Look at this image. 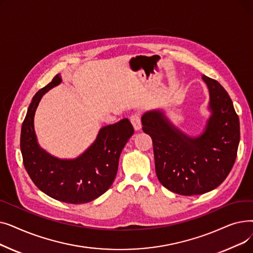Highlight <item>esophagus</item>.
<instances>
[{
    "instance_id": "1",
    "label": "esophagus",
    "mask_w": 253,
    "mask_h": 253,
    "mask_svg": "<svg viewBox=\"0 0 253 253\" xmlns=\"http://www.w3.org/2000/svg\"><path fill=\"white\" fill-rule=\"evenodd\" d=\"M130 121L133 125L135 130H139L141 128V121H140V117L138 114H134L130 117Z\"/></svg>"
}]
</instances>
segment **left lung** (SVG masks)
I'll list each match as a JSON object with an SVG mask.
<instances>
[{
  "mask_svg": "<svg viewBox=\"0 0 253 253\" xmlns=\"http://www.w3.org/2000/svg\"><path fill=\"white\" fill-rule=\"evenodd\" d=\"M210 95L209 119L204 133L196 138L172 127L163 113L153 111L141 118L142 130L153 140L157 177L167 190L183 195L212 191L232 170L240 123L228 92L214 79L203 76Z\"/></svg>",
  "mask_w": 253,
  "mask_h": 253,
  "instance_id": "left-lung-1",
  "label": "left lung"
}]
</instances>
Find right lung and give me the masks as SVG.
Masks as SVG:
<instances>
[{"label":"right lung","mask_w":253,"mask_h":253,"mask_svg":"<svg viewBox=\"0 0 253 253\" xmlns=\"http://www.w3.org/2000/svg\"><path fill=\"white\" fill-rule=\"evenodd\" d=\"M57 74L40 89L29 106L20 134V150L25 170L37 187L58 201L88 203L110 189L117 175L119 158L134 133L128 119L103 127L91 147L75 160H58L39 147L34 129V116L43 94L58 85Z\"/></svg>","instance_id":"obj_1"}]
</instances>
